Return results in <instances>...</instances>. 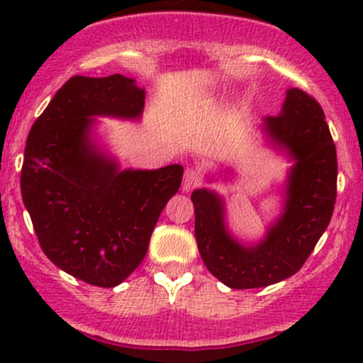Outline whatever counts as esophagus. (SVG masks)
<instances>
[{
	"instance_id": "esophagus-1",
	"label": "esophagus",
	"mask_w": 363,
	"mask_h": 363,
	"mask_svg": "<svg viewBox=\"0 0 363 363\" xmlns=\"http://www.w3.org/2000/svg\"><path fill=\"white\" fill-rule=\"evenodd\" d=\"M200 184V174L195 168H186L184 172V181H182V189L184 191H191L193 188Z\"/></svg>"
}]
</instances>
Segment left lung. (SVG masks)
Wrapping results in <instances>:
<instances>
[{
  "label": "left lung",
  "mask_w": 363,
  "mask_h": 363,
  "mask_svg": "<svg viewBox=\"0 0 363 363\" xmlns=\"http://www.w3.org/2000/svg\"><path fill=\"white\" fill-rule=\"evenodd\" d=\"M270 144L295 161L288 174L284 207L259 242H239L226 228L225 202L196 189L195 237L205 267L233 290L279 283L302 269L327 230L337 195V155L323 108L302 89H288L279 116H267Z\"/></svg>",
  "instance_id": "left-lung-1"
}]
</instances>
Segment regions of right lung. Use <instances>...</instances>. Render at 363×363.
Instances as JSON below:
<instances>
[{
  "label": "right lung",
  "mask_w": 363,
  "mask_h": 363,
  "mask_svg": "<svg viewBox=\"0 0 363 363\" xmlns=\"http://www.w3.org/2000/svg\"><path fill=\"white\" fill-rule=\"evenodd\" d=\"M145 91L133 79L75 75L33 123L21 193L47 258L101 288L123 283L142 263L184 168L119 170L91 140L94 116L138 119Z\"/></svg>",
  "instance_id": "right-lung-1"
}]
</instances>
